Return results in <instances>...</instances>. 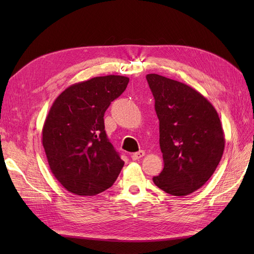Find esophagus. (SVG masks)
Returning a JSON list of instances; mask_svg holds the SVG:
<instances>
[{"mask_svg": "<svg viewBox=\"0 0 254 254\" xmlns=\"http://www.w3.org/2000/svg\"><path fill=\"white\" fill-rule=\"evenodd\" d=\"M144 156H145V151H144V150H140V151L132 153V155H131V159H132L133 161H136V160H139V159L143 158Z\"/></svg>", "mask_w": 254, "mask_h": 254, "instance_id": "1", "label": "esophagus"}]
</instances>
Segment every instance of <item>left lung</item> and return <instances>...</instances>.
Listing matches in <instances>:
<instances>
[{
  "mask_svg": "<svg viewBox=\"0 0 254 254\" xmlns=\"http://www.w3.org/2000/svg\"><path fill=\"white\" fill-rule=\"evenodd\" d=\"M159 119L163 171L156 186L174 196L200 189L216 170L225 149L217 111L198 91L158 74L146 75Z\"/></svg>",
  "mask_w": 254,
  "mask_h": 254,
  "instance_id": "obj_1",
  "label": "left lung"
}]
</instances>
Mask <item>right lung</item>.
<instances>
[{"instance_id": "1", "label": "right lung", "mask_w": 254, "mask_h": 254, "mask_svg": "<svg viewBox=\"0 0 254 254\" xmlns=\"http://www.w3.org/2000/svg\"><path fill=\"white\" fill-rule=\"evenodd\" d=\"M129 78L107 75L74 83L53 103L42 129L51 172L66 190L94 196L117 180L124 161L105 131L104 114Z\"/></svg>"}]
</instances>
